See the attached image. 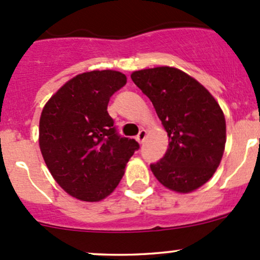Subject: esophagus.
<instances>
[{
  "label": "esophagus",
  "instance_id": "obj_1",
  "mask_svg": "<svg viewBox=\"0 0 260 260\" xmlns=\"http://www.w3.org/2000/svg\"><path fill=\"white\" fill-rule=\"evenodd\" d=\"M146 136H147V131L146 129H141L140 133H138V135H137V141H138V142H140V143L145 142Z\"/></svg>",
  "mask_w": 260,
  "mask_h": 260
}]
</instances>
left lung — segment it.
Masks as SVG:
<instances>
[{
    "instance_id": "1",
    "label": "left lung",
    "mask_w": 260,
    "mask_h": 260,
    "mask_svg": "<svg viewBox=\"0 0 260 260\" xmlns=\"http://www.w3.org/2000/svg\"><path fill=\"white\" fill-rule=\"evenodd\" d=\"M131 78L152 102L169 135L165 156L151 164L156 179L177 192H191L208 182L226 141L224 113L214 96L175 68L138 70Z\"/></svg>"
}]
</instances>
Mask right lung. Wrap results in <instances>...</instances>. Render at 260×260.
Segmentation results:
<instances>
[{"label": "right lung", "mask_w": 260, "mask_h": 260, "mask_svg": "<svg viewBox=\"0 0 260 260\" xmlns=\"http://www.w3.org/2000/svg\"><path fill=\"white\" fill-rule=\"evenodd\" d=\"M125 83V75L114 70L83 73L64 84L44 107L41 153L52 177L73 198H107L140 148L137 141L118 133L107 111L111 96Z\"/></svg>", "instance_id": "right-lung-1"}]
</instances>
